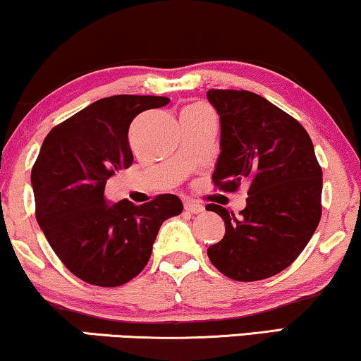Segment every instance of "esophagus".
<instances>
[{
    "mask_svg": "<svg viewBox=\"0 0 361 361\" xmlns=\"http://www.w3.org/2000/svg\"><path fill=\"white\" fill-rule=\"evenodd\" d=\"M184 209L189 212V214H202V212H204L205 209H204V205H200V204H197V202H185L184 204Z\"/></svg>",
    "mask_w": 361,
    "mask_h": 361,
    "instance_id": "1",
    "label": "esophagus"
}]
</instances>
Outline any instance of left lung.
Listing matches in <instances>:
<instances>
[{"label": "left lung", "mask_w": 361, "mask_h": 361, "mask_svg": "<svg viewBox=\"0 0 361 361\" xmlns=\"http://www.w3.org/2000/svg\"><path fill=\"white\" fill-rule=\"evenodd\" d=\"M220 116V156L212 180L224 192L248 185L235 216L207 205L225 221V236L207 255L235 281H259L288 268L322 215V169L302 125L266 98L246 90H212Z\"/></svg>", "instance_id": "1"}]
</instances>
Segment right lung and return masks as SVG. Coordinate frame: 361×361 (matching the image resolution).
Here are the masks:
<instances>
[{
  "label": "right lung",
  "instance_id": "right-lung-1",
  "mask_svg": "<svg viewBox=\"0 0 361 361\" xmlns=\"http://www.w3.org/2000/svg\"><path fill=\"white\" fill-rule=\"evenodd\" d=\"M167 103L151 95L102 98L42 142L31 172L37 224L66 268L88 284L116 288L140 274L162 221L184 209L172 194L142 205H111L103 197L106 180L133 164L131 121Z\"/></svg>",
  "mask_w": 361,
  "mask_h": 361
}]
</instances>
